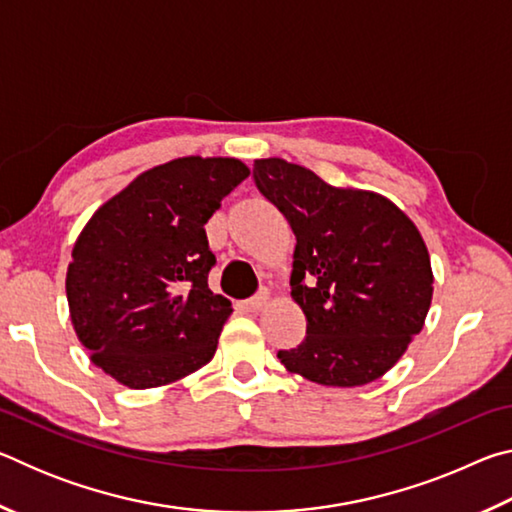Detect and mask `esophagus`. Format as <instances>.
<instances>
[{
	"mask_svg": "<svg viewBox=\"0 0 512 512\" xmlns=\"http://www.w3.org/2000/svg\"><path fill=\"white\" fill-rule=\"evenodd\" d=\"M266 305H268V291H266V289L259 291L257 296H253V298L244 302V307H246L248 311H262Z\"/></svg>",
	"mask_w": 512,
	"mask_h": 512,
	"instance_id": "obj_1",
	"label": "esophagus"
}]
</instances>
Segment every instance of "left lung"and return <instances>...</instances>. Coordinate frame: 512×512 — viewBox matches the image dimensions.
Returning a JSON list of instances; mask_svg holds the SVG:
<instances>
[{
	"label": "left lung",
	"instance_id": "8db88e82",
	"mask_svg": "<svg viewBox=\"0 0 512 512\" xmlns=\"http://www.w3.org/2000/svg\"><path fill=\"white\" fill-rule=\"evenodd\" d=\"M253 176L296 235L291 298L307 318L305 339L277 359L320 386L384 377L431 307L433 271L420 230L386 196L329 185L282 158L255 160Z\"/></svg>",
	"mask_w": 512,
	"mask_h": 512
}]
</instances>
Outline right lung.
Masks as SVG:
<instances>
[{
  "label": "right lung",
  "mask_w": 512,
  "mask_h": 512,
  "mask_svg": "<svg viewBox=\"0 0 512 512\" xmlns=\"http://www.w3.org/2000/svg\"><path fill=\"white\" fill-rule=\"evenodd\" d=\"M248 176L237 158L169 160L85 223L65 277L69 318L119 384L171 386L212 361L232 305L207 287L216 259L203 225Z\"/></svg>",
  "instance_id": "add662e5"
}]
</instances>
